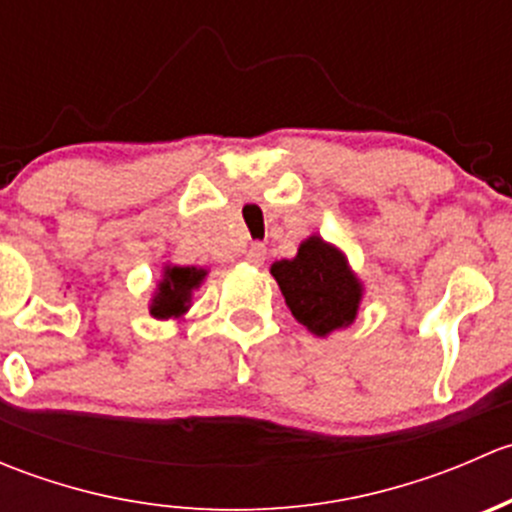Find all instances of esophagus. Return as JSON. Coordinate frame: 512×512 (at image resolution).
Wrapping results in <instances>:
<instances>
[{
  "instance_id": "esophagus-1",
  "label": "esophagus",
  "mask_w": 512,
  "mask_h": 512,
  "mask_svg": "<svg viewBox=\"0 0 512 512\" xmlns=\"http://www.w3.org/2000/svg\"><path fill=\"white\" fill-rule=\"evenodd\" d=\"M245 260L250 262V265L262 267V265H265V260H267V247L262 245V242H252V245L247 247V252H245Z\"/></svg>"
}]
</instances>
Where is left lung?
I'll return each mask as SVG.
<instances>
[{
    "mask_svg": "<svg viewBox=\"0 0 512 512\" xmlns=\"http://www.w3.org/2000/svg\"><path fill=\"white\" fill-rule=\"evenodd\" d=\"M270 272L289 312L314 337H329L354 324L364 299V282L352 270L347 255L322 235H309L299 242L297 255L272 262Z\"/></svg>",
    "mask_w": 512,
    "mask_h": 512,
    "instance_id": "obj_1",
    "label": "left lung"
}]
</instances>
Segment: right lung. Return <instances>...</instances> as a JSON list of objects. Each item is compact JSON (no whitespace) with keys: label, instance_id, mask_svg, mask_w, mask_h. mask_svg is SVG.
Listing matches in <instances>:
<instances>
[{"label":"right lung","instance_id":"add662e5","mask_svg":"<svg viewBox=\"0 0 512 512\" xmlns=\"http://www.w3.org/2000/svg\"><path fill=\"white\" fill-rule=\"evenodd\" d=\"M208 267L195 265H173L165 262L160 270V280L148 302V312L153 319L168 322V319H183L188 314L190 304H193V292L208 277Z\"/></svg>","mask_w":512,"mask_h":512}]
</instances>
